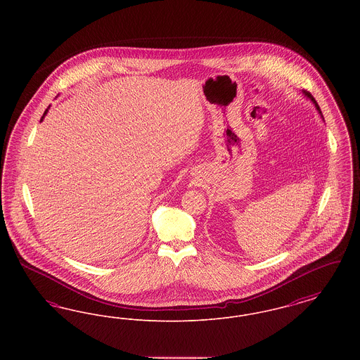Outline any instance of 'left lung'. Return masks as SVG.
Here are the masks:
<instances>
[{
    "mask_svg": "<svg viewBox=\"0 0 360 360\" xmlns=\"http://www.w3.org/2000/svg\"><path fill=\"white\" fill-rule=\"evenodd\" d=\"M307 96H308L309 98H311V101H313V103H316V106H317V109H319V110H320V108H319V105H317V103H316V100H314V98H313V97H311V94H309V93H307ZM320 113H321V112H320Z\"/></svg>",
    "mask_w": 360,
    "mask_h": 360,
    "instance_id": "left-lung-1",
    "label": "left lung"
}]
</instances>
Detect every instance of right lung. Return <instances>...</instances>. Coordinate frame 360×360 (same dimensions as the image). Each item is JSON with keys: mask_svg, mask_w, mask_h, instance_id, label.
Wrapping results in <instances>:
<instances>
[{"mask_svg": "<svg viewBox=\"0 0 360 360\" xmlns=\"http://www.w3.org/2000/svg\"><path fill=\"white\" fill-rule=\"evenodd\" d=\"M46 113H47V109H46V112H44V115H43V117H44V116H46ZM43 117H41V119H43Z\"/></svg>", "mask_w": 360, "mask_h": 360, "instance_id": "add662e5", "label": "right lung"}]
</instances>
